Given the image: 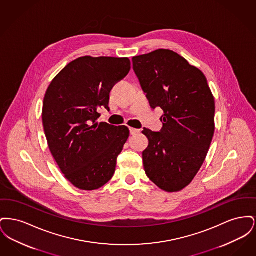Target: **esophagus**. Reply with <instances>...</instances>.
I'll return each instance as SVG.
<instances>
[{
	"instance_id": "esophagus-1",
	"label": "esophagus",
	"mask_w": 256,
	"mask_h": 256,
	"mask_svg": "<svg viewBox=\"0 0 256 256\" xmlns=\"http://www.w3.org/2000/svg\"><path fill=\"white\" fill-rule=\"evenodd\" d=\"M130 132L132 135H134V134H139V132H140V130L134 128H130Z\"/></svg>"
}]
</instances>
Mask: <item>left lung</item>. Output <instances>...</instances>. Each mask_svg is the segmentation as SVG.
<instances>
[{
	"label": "left lung",
	"mask_w": 256,
	"mask_h": 256,
	"mask_svg": "<svg viewBox=\"0 0 256 256\" xmlns=\"http://www.w3.org/2000/svg\"><path fill=\"white\" fill-rule=\"evenodd\" d=\"M134 73L163 128H144L148 178L164 191L178 192L193 180L206 158L215 130V102L200 70L170 50L132 58Z\"/></svg>",
	"instance_id": "obj_1"
}]
</instances>
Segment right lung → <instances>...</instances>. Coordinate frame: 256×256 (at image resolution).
I'll return each mask as SVG.
<instances>
[{
  "label": "right lung",
  "mask_w": 256,
  "mask_h": 256,
  "mask_svg": "<svg viewBox=\"0 0 256 256\" xmlns=\"http://www.w3.org/2000/svg\"><path fill=\"white\" fill-rule=\"evenodd\" d=\"M130 70L126 58L84 56L70 62L45 94L42 122L50 150L78 189L96 190L112 178L130 130L97 122L110 93Z\"/></svg>",
  "instance_id": "add662e5"
}]
</instances>
